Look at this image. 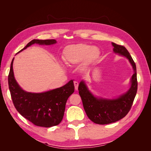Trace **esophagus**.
<instances>
[{
    "instance_id": "1",
    "label": "esophagus",
    "mask_w": 151,
    "mask_h": 151,
    "mask_svg": "<svg viewBox=\"0 0 151 151\" xmlns=\"http://www.w3.org/2000/svg\"><path fill=\"white\" fill-rule=\"evenodd\" d=\"M74 86H75V89L76 90H77L78 89V86H79V83H77V82L75 81L74 83Z\"/></svg>"
}]
</instances>
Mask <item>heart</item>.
<instances>
[{"label":"heart","mask_w":151,"mask_h":151,"mask_svg":"<svg viewBox=\"0 0 151 151\" xmlns=\"http://www.w3.org/2000/svg\"><path fill=\"white\" fill-rule=\"evenodd\" d=\"M101 52L98 47L85 43L68 45L63 52V61L68 66L79 64L82 62L84 66L94 62L99 57Z\"/></svg>","instance_id":"b5f03b06"}]
</instances>
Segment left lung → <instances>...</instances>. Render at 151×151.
<instances>
[{"label":"left lung","instance_id":"obj_1","mask_svg":"<svg viewBox=\"0 0 151 151\" xmlns=\"http://www.w3.org/2000/svg\"><path fill=\"white\" fill-rule=\"evenodd\" d=\"M111 45L113 52L125 57L133 68L129 89L119 96L107 98L94 95L84 80L80 82L78 88L87 116L91 121L100 125L109 124L125 117L130 111L137 91L136 65L133 59L125 47L113 42Z\"/></svg>","mask_w":151,"mask_h":151}]
</instances>
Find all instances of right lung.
I'll use <instances>...</instances> for the list:
<instances>
[{"instance_id":"obj_1","label":"right lung","mask_w":151,"mask_h":151,"mask_svg":"<svg viewBox=\"0 0 151 151\" xmlns=\"http://www.w3.org/2000/svg\"><path fill=\"white\" fill-rule=\"evenodd\" d=\"M55 43V40L35 39L18 53L33 44L52 45ZM14 59V58L11 64L8 83L12 101L17 111L36 126L48 128L58 125L63 119L67 99L74 92V80L69 81L60 88L45 92H28L22 89L15 79L13 70Z\"/></svg>"}]
</instances>
